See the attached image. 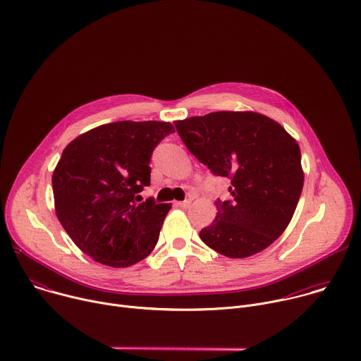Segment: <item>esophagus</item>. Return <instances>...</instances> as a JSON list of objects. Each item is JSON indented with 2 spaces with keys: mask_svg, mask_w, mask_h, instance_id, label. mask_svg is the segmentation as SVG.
Instances as JSON below:
<instances>
[{
  "mask_svg": "<svg viewBox=\"0 0 361 361\" xmlns=\"http://www.w3.org/2000/svg\"><path fill=\"white\" fill-rule=\"evenodd\" d=\"M177 205H178V207H181V209H188V207H190V205H191V201H190V200L178 201V202H177Z\"/></svg>",
  "mask_w": 361,
  "mask_h": 361,
  "instance_id": "1",
  "label": "esophagus"
}]
</instances>
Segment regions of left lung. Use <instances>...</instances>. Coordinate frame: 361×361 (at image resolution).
<instances>
[{"mask_svg":"<svg viewBox=\"0 0 361 361\" xmlns=\"http://www.w3.org/2000/svg\"><path fill=\"white\" fill-rule=\"evenodd\" d=\"M192 156L217 177L231 180V200L216 201L217 217L200 231L204 244L245 259L287 228L304 173L297 141L274 120L252 111H217L174 121Z\"/></svg>","mask_w":361,"mask_h":361,"instance_id":"8db88e82","label":"left lung"}]
</instances>
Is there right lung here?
I'll return each mask as SVG.
<instances>
[{
  "mask_svg": "<svg viewBox=\"0 0 361 361\" xmlns=\"http://www.w3.org/2000/svg\"><path fill=\"white\" fill-rule=\"evenodd\" d=\"M174 127L164 121H117L95 127L63 151L53 173L57 217L95 262L128 267L154 250L171 204L142 201L152 149Z\"/></svg>",
  "mask_w": 361,
  "mask_h": 361,
  "instance_id": "obj_1",
  "label": "right lung"
}]
</instances>
